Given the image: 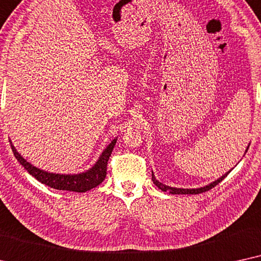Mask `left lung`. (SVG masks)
Here are the masks:
<instances>
[{
    "mask_svg": "<svg viewBox=\"0 0 261 261\" xmlns=\"http://www.w3.org/2000/svg\"><path fill=\"white\" fill-rule=\"evenodd\" d=\"M228 173H229V172H228ZM228 173H227V174H224L223 176H221L220 179H217L216 181L211 182L210 185L204 186V187H200V189H192V190H190V189H175V187H169V186L163 185V184L160 182L159 180H156L155 175L152 174V173H151V180H152V182H154L155 185L158 186L160 190L163 191V192H169V193H172V194H199V193L206 192V191H209V190L213 189V187L216 186L217 184H220V182L222 181V180H223V179L225 178V176L228 175Z\"/></svg>",
    "mask_w": 261,
    "mask_h": 261,
    "instance_id": "left-lung-1",
    "label": "left lung"
}]
</instances>
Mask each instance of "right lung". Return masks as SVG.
Returning <instances> with one entry per match:
<instances>
[{
	"label": "right lung",
	"instance_id": "obj_1",
	"mask_svg": "<svg viewBox=\"0 0 261 261\" xmlns=\"http://www.w3.org/2000/svg\"><path fill=\"white\" fill-rule=\"evenodd\" d=\"M117 138L111 142V144L107 147L103 152L100 156L98 162L95 163L94 167L92 169H89L88 172L81 173V174H74V175H63V174H54V173H47L45 171H41L39 168L31 165L26 161L25 159L21 158V155L16 151V149L14 148L13 144H10L12 150L14 152L17 161L25 167V169L30 173L31 175L34 176L38 181L45 185L52 187L56 190H63V191H74V192H86L94 187L99 186L103 180L106 178L107 174V162L112 150L116 144Z\"/></svg>",
	"mask_w": 261,
	"mask_h": 261
}]
</instances>
